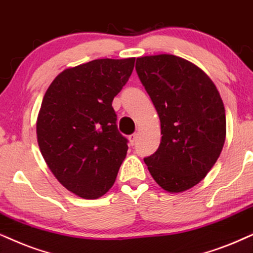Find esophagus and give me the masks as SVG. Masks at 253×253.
Returning <instances> with one entry per match:
<instances>
[{"label": "esophagus", "instance_id": "obj_1", "mask_svg": "<svg viewBox=\"0 0 253 253\" xmlns=\"http://www.w3.org/2000/svg\"><path fill=\"white\" fill-rule=\"evenodd\" d=\"M136 139H137V134H136V133H134V134H132V135H129V136H128V140H129V143H130V145L133 146L134 143H135Z\"/></svg>", "mask_w": 253, "mask_h": 253}]
</instances>
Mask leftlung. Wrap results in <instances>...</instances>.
Listing matches in <instances>:
<instances>
[{
    "label": "left lung",
    "instance_id": "1",
    "mask_svg": "<svg viewBox=\"0 0 253 253\" xmlns=\"http://www.w3.org/2000/svg\"><path fill=\"white\" fill-rule=\"evenodd\" d=\"M135 69L158 112L162 134L158 150L143 161L165 190L190 189L207 176L224 146L222 98L211 79L181 57H140Z\"/></svg>",
    "mask_w": 253,
    "mask_h": 253
}]
</instances>
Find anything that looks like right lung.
Returning a JSON list of instances; mask_svg holds the SVG:
<instances>
[{"label": "right lung", "instance_id": "1", "mask_svg": "<svg viewBox=\"0 0 253 253\" xmlns=\"http://www.w3.org/2000/svg\"><path fill=\"white\" fill-rule=\"evenodd\" d=\"M135 58L95 59L64 70L44 94L36 132L47 167L66 189L87 200L116 182L127 139L112 101L132 75Z\"/></svg>", "mask_w": 253, "mask_h": 253}]
</instances>
